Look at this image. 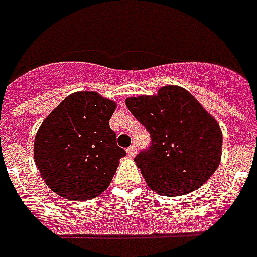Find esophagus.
Masks as SVG:
<instances>
[{
  "instance_id": "34e87169",
  "label": "esophagus",
  "mask_w": 257,
  "mask_h": 257,
  "mask_svg": "<svg viewBox=\"0 0 257 257\" xmlns=\"http://www.w3.org/2000/svg\"><path fill=\"white\" fill-rule=\"evenodd\" d=\"M136 152H137V151H136V147H135V145H131V147L126 149V153H128L129 157L135 156V155H136Z\"/></svg>"
}]
</instances>
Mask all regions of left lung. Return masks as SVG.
Masks as SVG:
<instances>
[{
    "instance_id": "left-lung-1",
    "label": "left lung",
    "mask_w": 257,
    "mask_h": 257,
    "mask_svg": "<svg viewBox=\"0 0 257 257\" xmlns=\"http://www.w3.org/2000/svg\"><path fill=\"white\" fill-rule=\"evenodd\" d=\"M125 102L151 136V145L135 157L151 189L169 197L181 196L215 173L223 135L191 93L164 86L157 96L131 97Z\"/></svg>"
}]
</instances>
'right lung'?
Returning <instances> with one entry per match:
<instances>
[{"mask_svg":"<svg viewBox=\"0 0 257 257\" xmlns=\"http://www.w3.org/2000/svg\"><path fill=\"white\" fill-rule=\"evenodd\" d=\"M116 104L96 92L73 93L38 129L34 161L46 185L69 200H90L109 187L126 155L109 120Z\"/></svg>","mask_w":257,"mask_h":257,"instance_id":"right-lung-1","label":"right lung"}]
</instances>
